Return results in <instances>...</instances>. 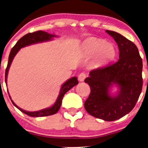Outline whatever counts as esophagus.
Masks as SVG:
<instances>
[{"mask_svg": "<svg viewBox=\"0 0 148 148\" xmlns=\"http://www.w3.org/2000/svg\"><path fill=\"white\" fill-rule=\"evenodd\" d=\"M86 77V74L85 73H81L78 76V79L80 82H83V81H84Z\"/></svg>", "mask_w": 148, "mask_h": 148, "instance_id": "esophagus-1", "label": "esophagus"}]
</instances>
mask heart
Here are the masks:
<instances>
[{"label": "heart", "mask_w": 148, "mask_h": 148, "mask_svg": "<svg viewBox=\"0 0 148 148\" xmlns=\"http://www.w3.org/2000/svg\"><path fill=\"white\" fill-rule=\"evenodd\" d=\"M98 49L97 58L99 60H108L112 57L114 53V49L112 45L105 44V42L100 40H90L85 45V51L89 55L95 54Z\"/></svg>", "instance_id": "b5f03b06"}]
</instances>
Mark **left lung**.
<instances>
[{"label":"left lung","mask_w":148,"mask_h":148,"mask_svg":"<svg viewBox=\"0 0 148 148\" xmlns=\"http://www.w3.org/2000/svg\"><path fill=\"white\" fill-rule=\"evenodd\" d=\"M114 38L119 49V59L114 63L93 69L84 82L91 92L84 107L96 118L112 121L122 118L133 110L142 90V59L135 44L117 32L106 30ZM113 84L119 88L110 94Z\"/></svg>","instance_id":"left-lung-1"}]
</instances>
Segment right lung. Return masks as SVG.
Here are the masks:
<instances>
[{"mask_svg":"<svg viewBox=\"0 0 148 148\" xmlns=\"http://www.w3.org/2000/svg\"><path fill=\"white\" fill-rule=\"evenodd\" d=\"M54 37H56V36L55 35H52V34H48L46 32L38 31V32H34V33H29L26 34V35L23 36L21 38H20V39L18 40L17 43H16L15 45L13 46V48H12L11 50V52H10L9 54V61H8L7 66V69H6V71H5L6 84H7V81L8 72H9L11 62L13 61L14 57H15L16 54H17V52H19V50L21 49V48L31 45V44L40 43V42L50 41V40H52V38ZM78 83L79 82H78L77 78L76 77H73L69 79H68L66 82H64V84L62 85L58 98L56 99L55 103H54L52 106L49 107V108L43 109V110L35 111V112H29V111L24 110L23 109L20 108L19 106H17V105L13 102V101L11 100V96H9V98L11 100V102L13 104L14 106L17 107L20 111H21L22 112L25 113V114L28 115V116H33V117H41V116H50V115L56 114V113L58 112L60 106H61L62 100V98H63L64 95L69 90H70L72 88H73L75 86H76L77 84H78Z\"/></svg>","mask_w":148,"mask_h":148,"instance_id":"right-lung-1","label":"right lung"}]
</instances>
